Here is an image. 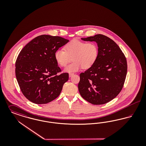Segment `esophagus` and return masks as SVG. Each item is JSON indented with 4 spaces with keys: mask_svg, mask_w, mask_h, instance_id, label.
<instances>
[{
    "mask_svg": "<svg viewBox=\"0 0 146 146\" xmlns=\"http://www.w3.org/2000/svg\"><path fill=\"white\" fill-rule=\"evenodd\" d=\"M73 75H74V73H70V74H69V76H70V77H71V76H73Z\"/></svg>",
    "mask_w": 146,
    "mask_h": 146,
    "instance_id": "34e87169",
    "label": "esophagus"
}]
</instances>
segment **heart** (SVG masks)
Returning <instances> with one entry per match:
<instances>
[{
  "label": "heart",
  "instance_id": "heart-1",
  "mask_svg": "<svg viewBox=\"0 0 146 146\" xmlns=\"http://www.w3.org/2000/svg\"><path fill=\"white\" fill-rule=\"evenodd\" d=\"M64 49L57 50L54 57L58 65L62 67L66 66L72 57L73 62L64 69L68 73L77 72L82 68H90L96 61L98 55L97 44L93 42L73 39L64 46Z\"/></svg>",
  "mask_w": 146,
  "mask_h": 146
}]
</instances>
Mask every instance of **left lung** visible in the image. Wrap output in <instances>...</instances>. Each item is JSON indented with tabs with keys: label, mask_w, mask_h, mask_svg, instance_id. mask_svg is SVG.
Masks as SVG:
<instances>
[{
	"label": "left lung",
	"mask_w": 146,
	"mask_h": 146,
	"mask_svg": "<svg viewBox=\"0 0 146 146\" xmlns=\"http://www.w3.org/2000/svg\"><path fill=\"white\" fill-rule=\"evenodd\" d=\"M82 39L96 42L98 55L94 64L80 74L78 90L82 97L91 104H105L123 89L127 74L126 58L117 43L106 35Z\"/></svg>",
	"instance_id": "left-lung-1"
}]
</instances>
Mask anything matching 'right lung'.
I'll list each match as a JSON object with an SVG mask.
<instances>
[{"mask_svg": "<svg viewBox=\"0 0 146 146\" xmlns=\"http://www.w3.org/2000/svg\"><path fill=\"white\" fill-rule=\"evenodd\" d=\"M69 40L58 36L35 37L21 50L15 63V74L21 92L31 102L46 104L58 97L68 73H61L55 52Z\"/></svg>", "mask_w": 146, "mask_h": 146, "instance_id": "add662e5", "label": "right lung"}]
</instances>
